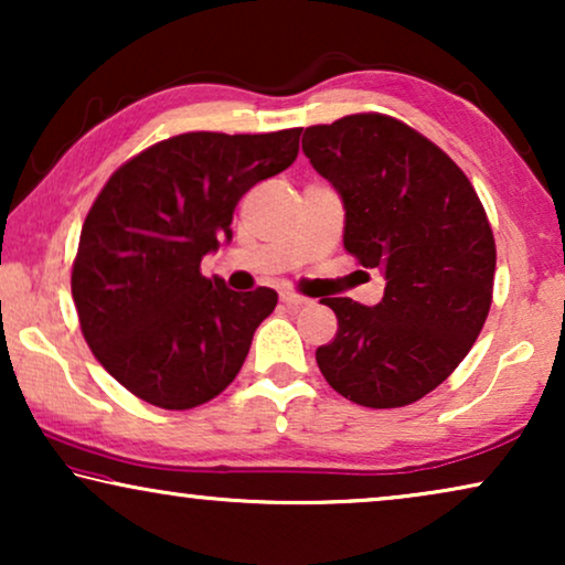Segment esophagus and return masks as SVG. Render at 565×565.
I'll return each mask as SVG.
<instances>
[{"label": "esophagus", "instance_id": "obj_1", "mask_svg": "<svg viewBox=\"0 0 565 565\" xmlns=\"http://www.w3.org/2000/svg\"><path fill=\"white\" fill-rule=\"evenodd\" d=\"M280 300H282L285 306H290V308H300V306L308 303V298L298 296V292H280Z\"/></svg>", "mask_w": 565, "mask_h": 565}]
</instances>
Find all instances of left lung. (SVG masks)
<instances>
[{"mask_svg": "<svg viewBox=\"0 0 565 565\" xmlns=\"http://www.w3.org/2000/svg\"><path fill=\"white\" fill-rule=\"evenodd\" d=\"M303 153L344 205V249L381 269L375 306L327 298L339 329L316 350L327 383L370 408L435 391L481 334L497 244L473 184L429 138L388 115L311 126Z\"/></svg>", "mask_w": 565, "mask_h": 565, "instance_id": "1", "label": "left lung"}]
</instances>
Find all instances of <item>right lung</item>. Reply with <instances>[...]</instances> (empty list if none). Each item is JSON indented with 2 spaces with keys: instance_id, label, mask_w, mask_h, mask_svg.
<instances>
[{
  "instance_id": "1",
  "label": "right lung",
  "mask_w": 565,
  "mask_h": 565,
  "mask_svg": "<svg viewBox=\"0 0 565 565\" xmlns=\"http://www.w3.org/2000/svg\"><path fill=\"white\" fill-rule=\"evenodd\" d=\"M300 130L167 138L126 161L89 207L72 273L82 334L146 404L182 412L218 396L275 311V290L236 292L200 262L231 242L244 192L296 161Z\"/></svg>"
}]
</instances>
